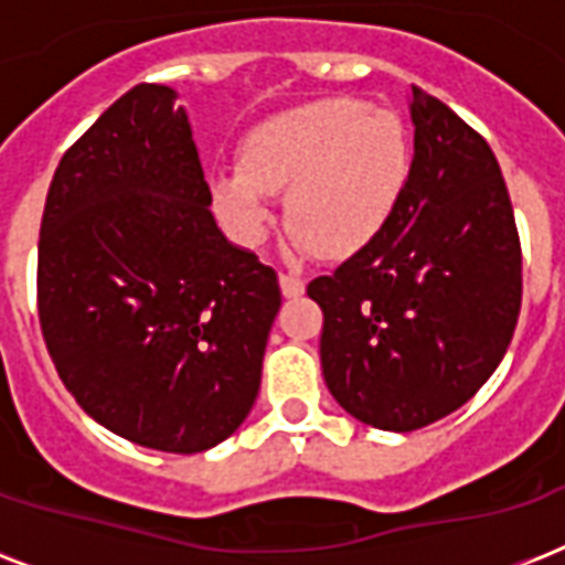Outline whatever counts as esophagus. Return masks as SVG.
<instances>
[{"label": "esophagus", "instance_id": "obj_1", "mask_svg": "<svg viewBox=\"0 0 565 565\" xmlns=\"http://www.w3.org/2000/svg\"><path fill=\"white\" fill-rule=\"evenodd\" d=\"M281 292L287 299H296L305 292V278L296 273H281Z\"/></svg>", "mask_w": 565, "mask_h": 565}]
</instances>
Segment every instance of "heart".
I'll return each mask as SVG.
<instances>
[{"mask_svg":"<svg viewBox=\"0 0 565 565\" xmlns=\"http://www.w3.org/2000/svg\"><path fill=\"white\" fill-rule=\"evenodd\" d=\"M411 175V137L393 110L361 99H319L252 128L239 167L213 175L220 220L255 246L284 193L287 228L326 257L354 255L384 228Z\"/></svg>","mask_w":565,"mask_h":565,"instance_id":"1","label":"heart"}]
</instances>
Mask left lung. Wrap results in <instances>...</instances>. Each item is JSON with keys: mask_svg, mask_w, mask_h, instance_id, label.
Instances as JSON below:
<instances>
[{"mask_svg": "<svg viewBox=\"0 0 565 565\" xmlns=\"http://www.w3.org/2000/svg\"><path fill=\"white\" fill-rule=\"evenodd\" d=\"M411 117V175L386 225L308 284L326 317L331 395L354 419L402 434L487 384L522 308V246L495 154L419 87Z\"/></svg>", "mask_w": 565, "mask_h": 565, "instance_id": "1", "label": "left lung"}]
</instances>
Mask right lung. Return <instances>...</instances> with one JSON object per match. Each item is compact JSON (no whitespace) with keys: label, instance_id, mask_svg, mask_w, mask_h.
Here are the masks:
<instances>
[{"label":"right lung","instance_id":"add662e5","mask_svg":"<svg viewBox=\"0 0 565 565\" xmlns=\"http://www.w3.org/2000/svg\"><path fill=\"white\" fill-rule=\"evenodd\" d=\"M172 102L137 84L64 152L40 222L38 317L84 413L137 446L195 455L252 411L281 287L216 228Z\"/></svg>","mask_w":565,"mask_h":565}]
</instances>
